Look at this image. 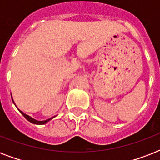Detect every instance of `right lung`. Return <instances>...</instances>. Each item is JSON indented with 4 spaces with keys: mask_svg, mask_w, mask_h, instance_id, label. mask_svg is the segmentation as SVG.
Wrapping results in <instances>:
<instances>
[{
    "mask_svg": "<svg viewBox=\"0 0 160 160\" xmlns=\"http://www.w3.org/2000/svg\"><path fill=\"white\" fill-rule=\"evenodd\" d=\"M11 99H12V101H13V103H14V104H15V105H16V103H15V101H14L12 96H11ZM16 108L18 109V107H17V106H16ZM18 110L20 112H21V114H22V115H23V116L25 117V118H26V119H27V120H28V121H30V122H31V123H32V124H46L47 122H49V121H50V120H51V119H53V118H55V117L56 116V115H55V116L51 117V118H50V119H46V120H37V119H34V118L31 117V116H30V115H28V114H25V113H24L23 111H21V110L20 109H18Z\"/></svg>",
    "mask_w": 160,
    "mask_h": 160,
    "instance_id": "right-lung-1",
    "label": "right lung"
}]
</instances>
